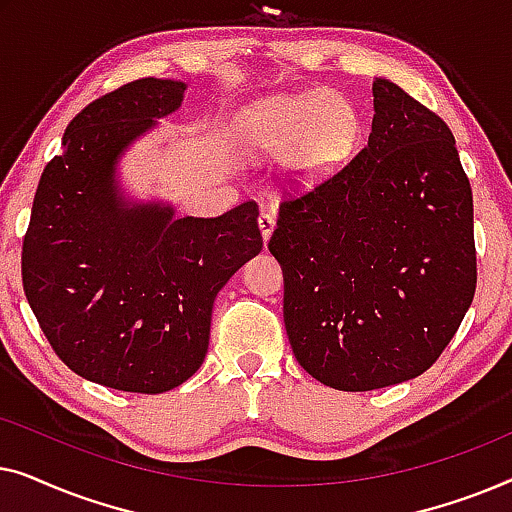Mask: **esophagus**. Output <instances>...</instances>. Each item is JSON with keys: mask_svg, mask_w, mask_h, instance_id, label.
<instances>
[{"mask_svg": "<svg viewBox=\"0 0 512 512\" xmlns=\"http://www.w3.org/2000/svg\"><path fill=\"white\" fill-rule=\"evenodd\" d=\"M275 214L272 212H261L258 214V228H261V235H263V242L270 240L272 230H275Z\"/></svg>", "mask_w": 512, "mask_h": 512, "instance_id": "1", "label": "esophagus"}]
</instances>
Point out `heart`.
Listing matches in <instances>:
<instances>
[{"label": "heart", "mask_w": 512, "mask_h": 512, "mask_svg": "<svg viewBox=\"0 0 512 512\" xmlns=\"http://www.w3.org/2000/svg\"><path fill=\"white\" fill-rule=\"evenodd\" d=\"M240 132L258 153H284L298 179L319 181L352 153L359 116L342 95L307 90L258 102L242 116Z\"/></svg>", "instance_id": "heart-1"}]
</instances>
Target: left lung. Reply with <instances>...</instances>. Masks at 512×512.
Returning a JSON list of instances; mask_svg holds the SVG:
<instances>
[{"label":"left lung","mask_w":512,"mask_h":512,"mask_svg":"<svg viewBox=\"0 0 512 512\" xmlns=\"http://www.w3.org/2000/svg\"><path fill=\"white\" fill-rule=\"evenodd\" d=\"M373 107L359 156L284 200L268 242L293 354L340 391L429 370L478 282L473 193L450 128L387 79H375Z\"/></svg>","instance_id":"obj_1"}]
</instances>
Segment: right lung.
I'll return each mask as SVG.
<instances>
[{"label":"right lung","instance_id":"1","mask_svg":"<svg viewBox=\"0 0 512 512\" xmlns=\"http://www.w3.org/2000/svg\"><path fill=\"white\" fill-rule=\"evenodd\" d=\"M186 83L139 79L90 102L44 167L23 240V289L67 368L90 382L163 394L205 361L216 293L263 249L258 205L216 219L130 202L123 151L181 107Z\"/></svg>","mask_w":512,"mask_h":512}]
</instances>
